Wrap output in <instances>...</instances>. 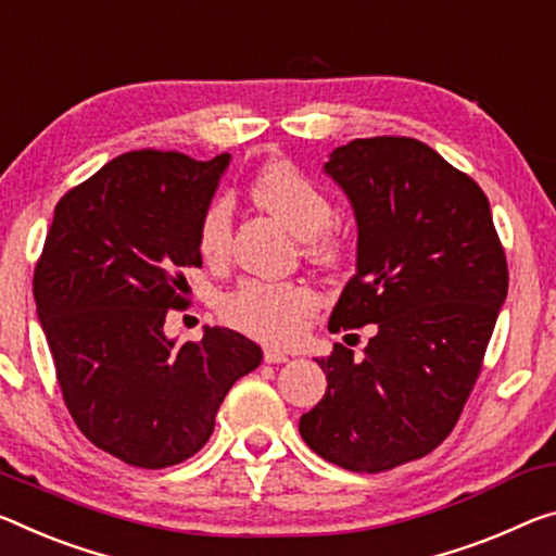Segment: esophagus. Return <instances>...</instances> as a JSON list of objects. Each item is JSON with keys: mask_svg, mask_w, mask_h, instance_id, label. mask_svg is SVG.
<instances>
[{"mask_svg": "<svg viewBox=\"0 0 556 556\" xmlns=\"http://www.w3.org/2000/svg\"><path fill=\"white\" fill-rule=\"evenodd\" d=\"M264 361H267V364H285V361H289V356L285 354V351L264 349Z\"/></svg>", "mask_w": 556, "mask_h": 556, "instance_id": "obj_1", "label": "esophagus"}]
</instances>
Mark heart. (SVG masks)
Listing matches in <instances>:
<instances>
[{
  "mask_svg": "<svg viewBox=\"0 0 556 556\" xmlns=\"http://www.w3.org/2000/svg\"><path fill=\"white\" fill-rule=\"evenodd\" d=\"M250 198L264 213L277 217L304 240L312 260L333 264L346 252V230L333 223L329 192L302 167L277 161L257 173ZM232 244V215L225 200L202 210L198 223V250L207 262H223ZM223 316L237 329L267 343H292L304 324L319 309V294L304 281H242L223 299Z\"/></svg>",
  "mask_w": 556,
  "mask_h": 556,
  "instance_id": "b5f03b06",
  "label": "heart"
}]
</instances>
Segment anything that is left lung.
Masks as SVG:
<instances>
[{"label":"left lung","instance_id":"8db88e82","mask_svg":"<svg viewBox=\"0 0 556 556\" xmlns=\"http://www.w3.org/2000/svg\"><path fill=\"white\" fill-rule=\"evenodd\" d=\"M326 173L358 219L356 275L329 331L376 333L358 356L333 343L316 358L329 386L299 433L339 468L386 472L455 428L507 296V257L480 185L416 138H356Z\"/></svg>","mask_w":556,"mask_h":556}]
</instances>
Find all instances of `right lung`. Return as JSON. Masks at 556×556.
<instances>
[{
  "label": "right lung",
  "mask_w": 556,
  "mask_h": 556,
  "mask_svg": "<svg viewBox=\"0 0 556 556\" xmlns=\"http://www.w3.org/2000/svg\"><path fill=\"white\" fill-rule=\"evenodd\" d=\"M230 155L130 151L74 185L34 267V299L56 381L78 430L126 465L161 470L195 455L237 378L262 349L207 326L200 341L165 339L202 267L198 223Z\"/></svg>",
  "instance_id": "right-lung-1"
}]
</instances>
